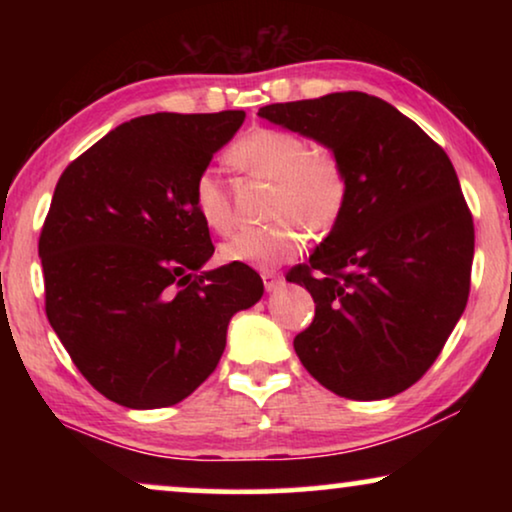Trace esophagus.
Masks as SVG:
<instances>
[{
    "label": "esophagus",
    "mask_w": 512,
    "mask_h": 512,
    "mask_svg": "<svg viewBox=\"0 0 512 512\" xmlns=\"http://www.w3.org/2000/svg\"><path fill=\"white\" fill-rule=\"evenodd\" d=\"M261 277H263V286H265V291H275L279 284H282V275H277V272H272V270H265V272H261Z\"/></svg>",
    "instance_id": "1"
}]
</instances>
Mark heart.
Instances as JSON below:
<instances>
[{
  "instance_id": "heart-1",
  "label": "heart",
  "mask_w": 512,
  "mask_h": 512,
  "mask_svg": "<svg viewBox=\"0 0 512 512\" xmlns=\"http://www.w3.org/2000/svg\"><path fill=\"white\" fill-rule=\"evenodd\" d=\"M228 158L237 170L272 181L270 216L277 221L235 233L221 247L223 261L251 268L291 261L303 249L305 228L328 235L347 212L352 177L333 146L307 144L300 132L284 128H251L230 146ZM193 207L216 233L233 228L228 191L214 170L195 177Z\"/></svg>"
}]
</instances>
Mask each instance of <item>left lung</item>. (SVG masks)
Instances as JSON below:
<instances>
[{"label": "left lung", "instance_id": "left-lung-1", "mask_svg": "<svg viewBox=\"0 0 512 512\" xmlns=\"http://www.w3.org/2000/svg\"><path fill=\"white\" fill-rule=\"evenodd\" d=\"M258 116L333 146L352 177L342 221L286 272L314 300L293 340L300 363L354 401L401 394L443 352L471 291L473 214L450 158L389 102L354 90Z\"/></svg>", "mask_w": 512, "mask_h": 512}]
</instances>
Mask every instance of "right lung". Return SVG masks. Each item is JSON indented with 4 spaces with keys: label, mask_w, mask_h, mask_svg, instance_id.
I'll return each mask as SVG.
<instances>
[{
    "label": "right lung",
    "mask_w": 512,
    "mask_h": 512,
    "mask_svg": "<svg viewBox=\"0 0 512 512\" xmlns=\"http://www.w3.org/2000/svg\"><path fill=\"white\" fill-rule=\"evenodd\" d=\"M244 111L151 114L72 160L39 235L46 317L79 373L125 408H167L219 366L228 321L263 296L244 263L214 254L193 181Z\"/></svg>",
    "instance_id": "right-lung-1"
}]
</instances>
